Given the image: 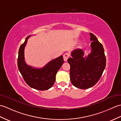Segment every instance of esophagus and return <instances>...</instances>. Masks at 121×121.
I'll list each match as a JSON object with an SVG mask.
<instances>
[{
	"mask_svg": "<svg viewBox=\"0 0 121 121\" xmlns=\"http://www.w3.org/2000/svg\"><path fill=\"white\" fill-rule=\"evenodd\" d=\"M70 57V54L68 53H65V54H64L63 55V59L65 61H66L68 60V59Z\"/></svg>",
	"mask_w": 121,
	"mask_h": 121,
	"instance_id": "1",
	"label": "esophagus"
}]
</instances>
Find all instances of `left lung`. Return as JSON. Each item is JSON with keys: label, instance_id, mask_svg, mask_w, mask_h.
I'll return each mask as SVG.
<instances>
[{"label": "left lung", "instance_id": "obj_1", "mask_svg": "<svg viewBox=\"0 0 121 121\" xmlns=\"http://www.w3.org/2000/svg\"><path fill=\"white\" fill-rule=\"evenodd\" d=\"M91 35V52L84 56L81 49L72 51V57L68 59L70 65V80L78 88L87 89L94 86L102 76L106 68V58L103 46L92 34Z\"/></svg>", "mask_w": 121, "mask_h": 121}]
</instances>
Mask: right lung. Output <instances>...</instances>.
Returning a JSON list of instances; mask_svg holds the SVG:
<instances>
[{
	"mask_svg": "<svg viewBox=\"0 0 121 121\" xmlns=\"http://www.w3.org/2000/svg\"><path fill=\"white\" fill-rule=\"evenodd\" d=\"M20 46L18 53L17 66L20 73L26 83L31 88L39 91H45L50 88L56 81L57 72L63 63L62 56L50 61L43 68H34L28 65L24 60V48L27 39Z\"/></svg>",
	"mask_w": 121,
	"mask_h": 121,
	"instance_id": "1",
	"label": "right lung"
}]
</instances>
